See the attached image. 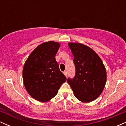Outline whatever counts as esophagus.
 Here are the masks:
<instances>
[{
    "label": "esophagus",
    "instance_id": "obj_1",
    "mask_svg": "<svg viewBox=\"0 0 126 126\" xmlns=\"http://www.w3.org/2000/svg\"><path fill=\"white\" fill-rule=\"evenodd\" d=\"M63 73H64V75H65V76H66V77H67V71H66V70H65V71L63 72Z\"/></svg>",
    "mask_w": 126,
    "mask_h": 126
}]
</instances>
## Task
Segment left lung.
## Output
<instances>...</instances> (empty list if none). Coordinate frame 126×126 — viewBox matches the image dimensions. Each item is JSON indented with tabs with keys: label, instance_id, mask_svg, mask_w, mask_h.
Here are the masks:
<instances>
[{
	"label": "left lung",
	"instance_id": "obj_1",
	"mask_svg": "<svg viewBox=\"0 0 126 126\" xmlns=\"http://www.w3.org/2000/svg\"><path fill=\"white\" fill-rule=\"evenodd\" d=\"M74 59L76 73L69 78L75 96L79 101L89 102L95 100L103 91L107 80L106 70L101 59L88 46L80 43H69Z\"/></svg>",
	"mask_w": 126,
	"mask_h": 126
}]
</instances>
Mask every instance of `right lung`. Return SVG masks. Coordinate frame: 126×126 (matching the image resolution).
I'll return each mask as SVG.
<instances>
[{
	"label": "right lung",
	"instance_id": "1",
	"mask_svg": "<svg viewBox=\"0 0 126 126\" xmlns=\"http://www.w3.org/2000/svg\"><path fill=\"white\" fill-rule=\"evenodd\" d=\"M59 47V43L52 41L40 44L29 56L23 68L26 90L40 102H47L54 97L66 80L55 58Z\"/></svg>",
	"mask_w": 126,
	"mask_h": 126
}]
</instances>
